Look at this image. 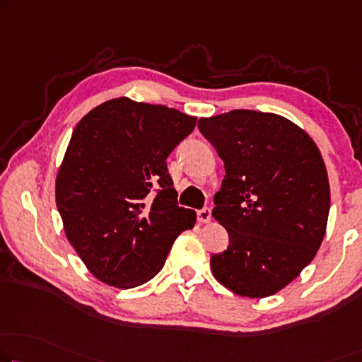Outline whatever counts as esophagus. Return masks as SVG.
I'll use <instances>...</instances> for the list:
<instances>
[{
  "label": "esophagus",
  "instance_id": "34e87169",
  "mask_svg": "<svg viewBox=\"0 0 362 362\" xmlns=\"http://www.w3.org/2000/svg\"><path fill=\"white\" fill-rule=\"evenodd\" d=\"M198 221L202 224H208L209 221H211V209H209V208L199 209V211H198Z\"/></svg>",
  "mask_w": 362,
  "mask_h": 362
}]
</instances>
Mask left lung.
<instances>
[{
    "label": "left lung",
    "mask_w": 362,
    "mask_h": 362,
    "mask_svg": "<svg viewBox=\"0 0 362 362\" xmlns=\"http://www.w3.org/2000/svg\"><path fill=\"white\" fill-rule=\"evenodd\" d=\"M226 177L213 216L229 234L211 257L218 281L244 298H268L314 260L325 235L330 183L319 148L276 113L230 110L199 118Z\"/></svg>",
    "instance_id": "8db88e82"
}]
</instances>
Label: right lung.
<instances>
[{
  "label": "right lung",
  "instance_id": "right-lung-1",
  "mask_svg": "<svg viewBox=\"0 0 362 362\" xmlns=\"http://www.w3.org/2000/svg\"><path fill=\"white\" fill-rule=\"evenodd\" d=\"M197 118L117 97L81 118L55 183L64 234L99 281L136 288L163 269L197 213L177 204L165 159Z\"/></svg>",
  "mask_w": 362,
  "mask_h": 362
}]
</instances>
